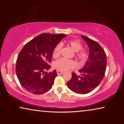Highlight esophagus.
Returning <instances> with one entry per match:
<instances>
[{"mask_svg": "<svg viewBox=\"0 0 124 124\" xmlns=\"http://www.w3.org/2000/svg\"><path fill=\"white\" fill-rule=\"evenodd\" d=\"M64 73V72H62V71H61V70H57V74H62L63 73Z\"/></svg>", "mask_w": 124, "mask_h": 124, "instance_id": "esophagus-1", "label": "esophagus"}]
</instances>
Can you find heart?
I'll use <instances>...</instances> for the list:
<instances>
[{
	"label": "heart",
	"instance_id": "1",
	"mask_svg": "<svg viewBox=\"0 0 124 124\" xmlns=\"http://www.w3.org/2000/svg\"><path fill=\"white\" fill-rule=\"evenodd\" d=\"M67 44L72 48L73 51L76 52V56L78 59L81 62H84L88 57V53L84 50H81L83 48V44L80 41L77 40H69ZM62 45L58 44L54 47L53 51V56L57 57L60 54ZM54 66L58 70L61 71H66L70 68H73L76 66V63L73 60H67L62 58L58 60L54 63Z\"/></svg>",
	"mask_w": 124,
	"mask_h": 124
}]
</instances>
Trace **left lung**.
I'll list each match as a JSON object with an SVG mask.
<instances>
[{"label": "left lung", "instance_id": "obj_1", "mask_svg": "<svg viewBox=\"0 0 124 124\" xmlns=\"http://www.w3.org/2000/svg\"><path fill=\"white\" fill-rule=\"evenodd\" d=\"M81 37L89 46V58L79 70L80 75L73 73L72 78L67 85L75 93L86 94L97 87L103 79L107 67V57L104 50L97 42L84 35Z\"/></svg>", "mask_w": 124, "mask_h": 124}]
</instances>
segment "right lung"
<instances>
[{"mask_svg": "<svg viewBox=\"0 0 124 124\" xmlns=\"http://www.w3.org/2000/svg\"><path fill=\"white\" fill-rule=\"evenodd\" d=\"M66 36L42 33L22 48L17 59L16 73L21 85L27 91L40 95L51 89L57 72L45 71L51 68L49 63L54 47Z\"/></svg>", "mask_w": 124, "mask_h": 124, "instance_id": "right-lung-1", "label": "right lung"}]
</instances>
